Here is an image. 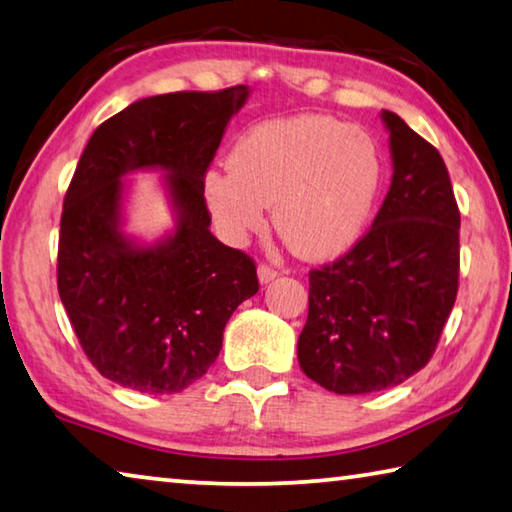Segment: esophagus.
<instances>
[{
	"label": "esophagus",
	"instance_id": "esophagus-1",
	"mask_svg": "<svg viewBox=\"0 0 512 512\" xmlns=\"http://www.w3.org/2000/svg\"><path fill=\"white\" fill-rule=\"evenodd\" d=\"M276 276H279V270H276V267L267 265V263L258 265V279H261V283H270L276 279Z\"/></svg>",
	"mask_w": 512,
	"mask_h": 512
}]
</instances>
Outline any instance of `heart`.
<instances>
[{"instance_id":"obj_1","label":"heart","mask_w":512,"mask_h":512,"mask_svg":"<svg viewBox=\"0 0 512 512\" xmlns=\"http://www.w3.org/2000/svg\"><path fill=\"white\" fill-rule=\"evenodd\" d=\"M229 170L206 174L204 192L231 240L261 231L265 206L292 251L329 258L363 233L379 188V152L360 127L324 115H295L242 133Z\"/></svg>"}]
</instances>
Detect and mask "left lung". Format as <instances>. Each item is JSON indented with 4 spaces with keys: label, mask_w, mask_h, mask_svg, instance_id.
Here are the masks:
<instances>
[{
    "label": "left lung",
    "mask_w": 512,
    "mask_h": 512,
    "mask_svg": "<svg viewBox=\"0 0 512 512\" xmlns=\"http://www.w3.org/2000/svg\"><path fill=\"white\" fill-rule=\"evenodd\" d=\"M383 120L395 174L381 211L354 247L308 272L299 365L338 395L420 372L458 295L460 211L447 165L399 115L383 111Z\"/></svg>",
    "instance_id": "1"
}]
</instances>
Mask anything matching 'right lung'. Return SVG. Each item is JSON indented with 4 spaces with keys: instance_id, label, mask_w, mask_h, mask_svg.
<instances>
[{
    "instance_id": "obj_1",
    "label": "right lung",
    "mask_w": 512,
    "mask_h": 512,
    "mask_svg": "<svg viewBox=\"0 0 512 512\" xmlns=\"http://www.w3.org/2000/svg\"><path fill=\"white\" fill-rule=\"evenodd\" d=\"M247 86L140 99L92 133L63 199L58 295L95 370L147 395H174L208 372L233 311L258 292L254 258L211 231L206 172ZM171 172L180 224L140 250L116 222L124 173Z\"/></svg>"
}]
</instances>
